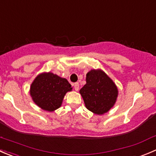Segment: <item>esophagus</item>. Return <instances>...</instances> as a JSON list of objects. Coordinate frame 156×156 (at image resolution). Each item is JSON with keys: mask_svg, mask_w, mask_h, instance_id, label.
I'll return each mask as SVG.
<instances>
[{"mask_svg": "<svg viewBox=\"0 0 156 156\" xmlns=\"http://www.w3.org/2000/svg\"><path fill=\"white\" fill-rule=\"evenodd\" d=\"M73 85H74V88H75V90H78V89H79V84H78V82H75Z\"/></svg>", "mask_w": 156, "mask_h": 156, "instance_id": "1", "label": "esophagus"}]
</instances>
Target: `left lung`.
Returning <instances> with one entry per match:
<instances>
[{"label":"left lung","mask_w":156,"mask_h":156,"mask_svg":"<svg viewBox=\"0 0 156 156\" xmlns=\"http://www.w3.org/2000/svg\"><path fill=\"white\" fill-rule=\"evenodd\" d=\"M86 107L101 115L116 102L118 90L113 81L101 70H90L86 75V84L80 90Z\"/></svg>","instance_id":"left-lung-1"}]
</instances>
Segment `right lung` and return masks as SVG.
Masks as SVG:
<instances>
[{
  "label": "right lung",
  "mask_w": 156,
  "mask_h": 156,
  "mask_svg": "<svg viewBox=\"0 0 156 156\" xmlns=\"http://www.w3.org/2000/svg\"><path fill=\"white\" fill-rule=\"evenodd\" d=\"M72 85L66 78L49 72L38 75L30 87V95L40 107L53 111L62 105L65 94L71 91Z\"/></svg>",
  "instance_id": "add662e5"
}]
</instances>
